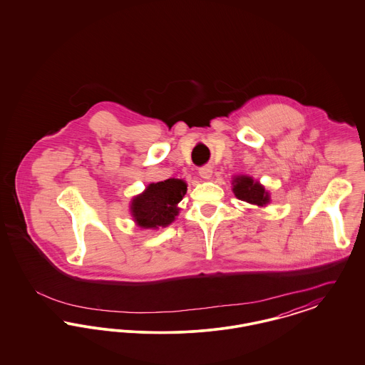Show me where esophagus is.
I'll return each instance as SVG.
<instances>
[{
	"instance_id": "1",
	"label": "esophagus",
	"mask_w": 365,
	"mask_h": 365,
	"mask_svg": "<svg viewBox=\"0 0 365 365\" xmlns=\"http://www.w3.org/2000/svg\"><path fill=\"white\" fill-rule=\"evenodd\" d=\"M212 173H213V170H212L210 165H204V167H201V168L198 170V174H200L201 178H204V179H210Z\"/></svg>"
}]
</instances>
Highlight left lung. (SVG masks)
<instances>
[{
    "mask_svg": "<svg viewBox=\"0 0 365 365\" xmlns=\"http://www.w3.org/2000/svg\"><path fill=\"white\" fill-rule=\"evenodd\" d=\"M234 194L245 202L262 207L269 201L268 192L249 176H238L234 180Z\"/></svg>",
    "mask_w": 365,
    "mask_h": 365,
    "instance_id": "obj_1",
    "label": "left lung"
}]
</instances>
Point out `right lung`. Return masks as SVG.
Returning a JSON list of instances; mask_svg holds the SVG:
<instances>
[{
  "instance_id": "add662e5",
  "label": "right lung",
  "mask_w": 365,
  "mask_h": 365,
  "mask_svg": "<svg viewBox=\"0 0 365 365\" xmlns=\"http://www.w3.org/2000/svg\"><path fill=\"white\" fill-rule=\"evenodd\" d=\"M187 186L180 179H167L164 182L152 183L143 194L135 197L131 210L138 226L157 228L168 226L178 215V202L182 201Z\"/></svg>"
}]
</instances>
